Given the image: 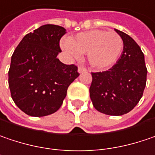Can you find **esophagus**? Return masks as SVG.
I'll use <instances>...</instances> for the list:
<instances>
[{"label":"esophagus","mask_w":155,"mask_h":155,"mask_svg":"<svg viewBox=\"0 0 155 155\" xmlns=\"http://www.w3.org/2000/svg\"><path fill=\"white\" fill-rule=\"evenodd\" d=\"M87 69L84 68V67H82V66H80L79 68H78V73L79 74H81V73H84V72H86Z\"/></svg>","instance_id":"obj_1"}]
</instances>
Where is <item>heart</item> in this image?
<instances>
[{
  "label": "heart",
  "instance_id": "obj_1",
  "mask_svg": "<svg viewBox=\"0 0 155 155\" xmlns=\"http://www.w3.org/2000/svg\"><path fill=\"white\" fill-rule=\"evenodd\" d=\"M61 46L72 56L87 53L91 67L105 69L113 66L119 59L124 43L121 37L115 32L104 30H92L78 33L76 36L64 39Z\"/></svg>",
  "mask_w": 155,
  "mask_h": 155
}]
</instances>
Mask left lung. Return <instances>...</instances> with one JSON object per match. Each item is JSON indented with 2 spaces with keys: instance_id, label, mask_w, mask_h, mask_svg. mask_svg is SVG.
Here are the masks:
<instances>
[{
  "instance_id": "1",
  "label": "left lung",
  "mask_w": 155,
  "mask_h": 155,
  "mask_svg": "<svg viewBox=\"0 0 155 155\" xmlns=\"http://www.w3.org/2000/svg\"><path fill=\"white\" fill-rule=\"evenodd\" d=\"M122 38L120 58L108 71L92 73L89 94L92 104L102 113L121 116L138 104L143 96L147 69L138 44L126 33L115 29Z\"/></svg>"
}]
</instances>
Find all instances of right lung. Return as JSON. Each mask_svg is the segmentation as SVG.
Segmentation results:
<instances>
[{
	"instance_id": "obj_1",
	"label": "right lung",
	"mask_w": 155,
	"mask_h": 155,
	"mask_svg": "<svg viewBox=\"0 0 155 155\" xmlns=\"http://www.w3.org/2000/svg\"><path fill=\"white\" fill-rule=\"evenodd\" d=\"M66 29L45 24L25 35L11 57L8 86L16 106L31 117L56 112L69 85L79 76L77 67L57 59Z\"/></svg>"
}]
</instances>
